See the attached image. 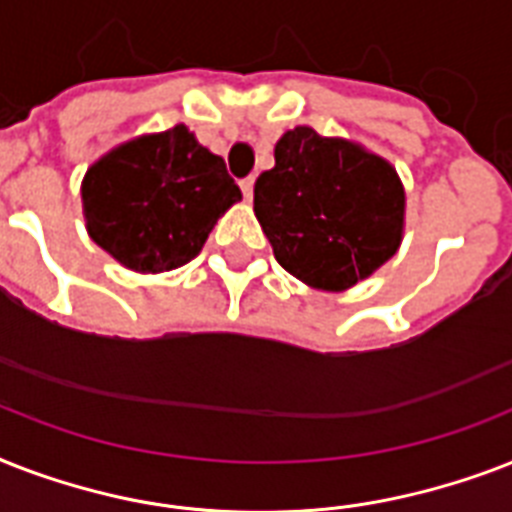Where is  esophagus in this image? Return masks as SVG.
<instances>
[{"instance_id": "esophagus-1", "label": "esophagus", "mask_w": 512, "mask_h": 512, "mask_svg": "<svg viewBox=\"0 0 512 512\" xmlns=\"http://www.w3.org/2000/svg\"><path fill=\"white\" fill-rule=\"evenodd\" d=\"M241 193H244V199L252 201V196H255V177H244L241 180Z\"/></svg>"}]
</instances>
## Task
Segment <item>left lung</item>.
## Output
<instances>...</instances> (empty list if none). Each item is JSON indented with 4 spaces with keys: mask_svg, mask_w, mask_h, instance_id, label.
Returning a JSON list of instances; mask_svg holds the SVG:
<instances>
[{
    "mask_svg": "<svg viewBox=\"0 0 512 512\" xmlns=\"http://www.w3.org/2000/svg\"><path fill=\"white\" fill-rule=\"evenodd\" d=\"M273 156L255 183V215L284 271L342 292L396 255L406 196L382 156L311 127L284 132Z\"/></svg>",
    "mask_w": 512,
    "mask_h": 512,
    "instance_id": "obj_1",
    "label": "left lung"
}]
</instances>
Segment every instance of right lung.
<instances>
[{"instance_id":"1","label":"right lung","mask_w":512,"mask_h":512,"mask_svg":"<svg viewBox=\"0 0 512 512\" xmlns=\"http://www.w3.org/2000/svg\"><path fill=\"white\" fill-rule=\"evenodd\" d=\"M239 199L223 159L185 124L111 148L82 180L90 239L138 273L191 263L217 217Z\"/></svg>"}]
</instances>
